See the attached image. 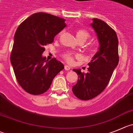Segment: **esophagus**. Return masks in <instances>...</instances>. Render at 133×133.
<instances>
[{"label":"esophagus","mask_w":133,"mask_h":133,"mask_svg":"<svg viewBox=\"0 0 133 133\" xmlns=\"http://www.w3.org/2000/svg\"><path fill=\"white\" fill-rule=\"evenodd\" d=\"M64 69H65V70H66V71H69V70H70L71 68H70V67L69 66V65H65V66H64Z\"/></svg>","instance_id":"esophagus-1"}]
</instances>
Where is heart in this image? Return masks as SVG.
I'll list each match as a JSON object with an SVG mask.
<instances>
[{
    "label": "heart",
    "mask_w": 133,
    "mask_h": 133,
    "mask_svg": "<svg viewBox=\"0 0 133 133\" xmlns=\"http://www.w3.org/2000/svg\"><path fill=\"white\" fill-rule=\"evenodd\" d=\"M62 34V32L59 33V36H60ZM90 37V34L87 30L84 29H79L76 31V37L77 38V40L79 41H83L85 42L88 38ZM89 51L90 53L93 52L95 51V46L94 45H91L90 46H89ZM62 57L67 62L69 63V64H72L74 62V59L75 58H79L81 57V56L79 55L77 53H74V52H67L64 53L62 54Z\"/></svg>",
    "instance_id": "heart-1"
}]
</instances>
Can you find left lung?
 <instances>
[{
    "instance_id": "8db88e82",
    "label": "left lung",
    "mask_w": 133,
    "mask_h": 133,
    "mask_svg": "<svg viewBox=\"0 0 133 133\" xmlns=\"http://www.w3.org/2000/svg\"><path fill=\"white\" fill-rule=\"evenodd\" d=\"M91 26L98 36L100 48L88 65V73L73 69L78 75L72 88L75 96L89 100L99 95L110 82L114 69L119 63L118 38L115 31L104 21L93 18Z\"/></svg>"
}]
</instances>
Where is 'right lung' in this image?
Masks as SVG:
<instances>
[{
	"label": "right lung",
	"mask_w": 133,
	"mask_h": 133,
	"mask_svg": "<svg viewBox=\"0 0 133 133\" xmlns=\"http://www.w3.org/2000/svg\"><path fill=\"white\" fill-rule=\"evenodd\" d=\"M65 19L44 12L32 14L16 30L10 54L15 76L21 87L33 95L48 90L64 65L56 58L46 60L44 46L66 26Z\"/></svg>",
	"instance_id": "1"
}]
</instances>
